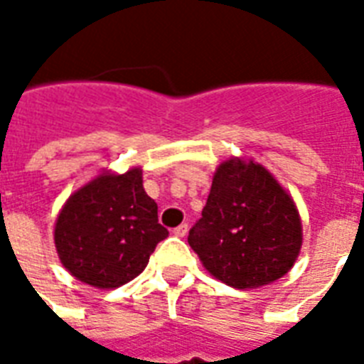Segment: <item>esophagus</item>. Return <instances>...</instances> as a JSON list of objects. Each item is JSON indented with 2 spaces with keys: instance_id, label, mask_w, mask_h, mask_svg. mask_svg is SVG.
<instances>
[{
  "instance_id": "1",
  "label": "esophagus",
  "mask_w": 364,
  "mask_h": 364,
  "mask_svg": "<svg viewBox=\"0 0 364 364\" xmlns=\"http://www.w3.org/2000/svg\"><path fill=\"white\" fill-rule=\"evenodd\" d=\"M188 232V225L185 223V225H179L177 228H173V236H177V238H185Z\"/></svg>"
}]
</instances>
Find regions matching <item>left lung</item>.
<instances>
[{
    "label": "left lung",
    "mask_w": 364,
    "mask_h": 364,
    "mask_svg": "<svg viewBox=\"0 0 364 364\" xmlns=\"http://www.w3.org/2000/svg\"><path fill=\"white\" fill-rule=\"evenodd\" d=\"M188 245L211 276L234 289L270 285L294 266L302 221L293 196L270 170L245 156L217 166Z\"/></svg>",
    "instance_id": "obj_1"
}]
</instances>
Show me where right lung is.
I'll return each instance as SVG.
<instances>
[{
	"label": "right lung",
	"mask_w": 364,
	"mask_h": 364,
	"mask_svg": "<svg viewBox=\"0 0 364 364\" xmlns=\"http://www.w3.org/2000/svg\"><path fill=\"white\" fill-rule=\"evenodd\" d=\"M143 170H102L70 194L54 223V247L79 282L109 291L145 270L156 243L168 238Z\"/></svg>",
	"instance_id": "right-lung-1"
}]
</instances>
